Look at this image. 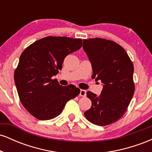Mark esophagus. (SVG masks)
Listing matches in <instances>:
<instances>
[{"instance_id": "obj_1", "label": "esophagus", "mask_w": 152, "mask_h": 152, "mask_svg": "<svg viewBox=\"0 0 152 152\" xmlns=\"http://www.w3.org/2000/svg\"><path fill=\"white\" fill-rule=\"evenodd\" d=\"M79 95L81 96H83V97L86 96V90L81 89V91H80V94H79Z\"/></svg>"}]
</instances>
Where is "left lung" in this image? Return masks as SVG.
Listing matches in <instances>:
<instances>
[{
    "instance_id": "left-lung-1",
    "label": "left lung",
    "mask_w": 152,
    "mask_h": 152,
    "mask_svg": "<svg viewBox=\"0 0 152 152\" xmlns=\"http://www.w3.org/2000/svg\"><path fill=\"white\" fill-rule=\"evenodd\" d=\"M83 48L91 64L92 78L103 83L99 96L86 93L92 104L84 116L96 125H109L123 116L133 97V64L126 50L109 40L84 39Z\"/></svg>"
}]
</instances>
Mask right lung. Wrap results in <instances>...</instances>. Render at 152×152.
<instances>
[{
	"label": "right lung",
	"instance_id": "1",
	"mask_svg": "<svg viewBox=\"0 0 152 152\" xmlns=\"http://www.w3.org/2000/svg\"><path fill=\"white\" fill-rule=\"evenodd\" d=\"M82 46L81 39L48 36L23 50L14 73L23 106L39 120L56 117L66 104L80 94L74 85L63 86L52 76L61 70L64 58Z\"/></svg>",
	"mask_w": 152,
	"mask_h": 152
}]
</instances>
